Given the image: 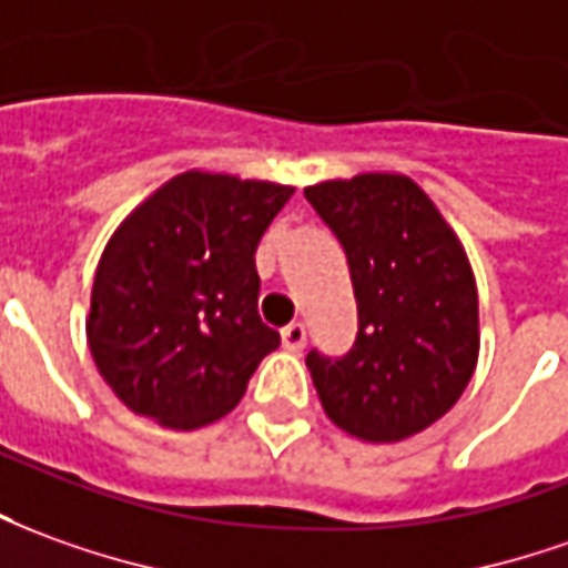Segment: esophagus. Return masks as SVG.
Masks as SVG:
<instances>
[{"instance_id": "esophagus-1", "label": "esophagus", "mask_w": 568, "mask_h": 568, "mask_svg": "<svg viewBox=\"0 0 568 568\" xmlns=\"http://www.w3.org/2000/svg\"><path fill=\"white\" fill-rule=\"evenodd\" d=\"M281 343H284L287 352H303V346H306V327L303 324H287L281 331Z\"/></svg>"}]
</instances>
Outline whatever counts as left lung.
Listing matches in <instances>:
<instances>
[{
    "instance_id": "obj_1",
    "label": "left lung",
    "mask_w": 568,
    "mask_h": 568,
    "mask_svg": "<svg viewBox=\"0 0 568 568\" xmlns=\"http://www.w3.org/2000/svg\"><path fill=\"white\" fill-rule=\"evenodd\" d=\"M358 303L346 358L308 352L324 414L362 442H402L455 408L479 362V293L457 232L402 172L308 185Z\"/></svg>"
}]
</instances>
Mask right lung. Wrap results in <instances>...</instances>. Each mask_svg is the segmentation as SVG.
<instances>
[{"label": "right lung", "mask_w": 568, "mask_h": 568, "mask_svg": "<svg viewBox=\"0 0 568 568\" xmlns=\"http://www.w3.org/2000/svg\"><path fill=\"white\" fill-rule=\"evenodd\" d=\"M293 185L187 170L129 213L98 260L85 339L129 410L216 424L281 336L256 315L253 253Z\"/></svg>", "instance_id": "add662e5"}]
</instances>
